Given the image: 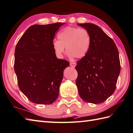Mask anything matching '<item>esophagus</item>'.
Segmentation results:
<instances>
[{"instance_id": "34e87169", "label": "esophagus", "mask_w": 133, "mask_h": 133, "mask_svg": "<svg viewBox=\"0 0 133 133\" xmlns=\"http://www.w3.org/2000/svg\"><path fill=\"white\" fill-rule=\"evenodd\" d=\"M70 66H71L72 67H75V66H76V63H70Z\"/></svg>"}]
</instances>
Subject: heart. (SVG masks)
I'll list each match as a JSON object with an SVG mask.
<instances>
[{
  "label": "heart",
  "mask_w": 133,
  "mask_h": 133,
  "mask_svg": "<svg viewBox=\"0 0 133 133\" xmlns=\"http://www.w3.org/2000/svg\"><path fill=\"white\" fill-rule=\"evenodd\" d=\"M59 40L52 43L54 50L57 56L63 57L66 47L71 58H83L87 55L90 46V34L85 29L67 26L58 35Z\"/></svg>",
  "instance_id": "1"
}]
</instances>
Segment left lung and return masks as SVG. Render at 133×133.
<instances>
[{"mask_svg": "<svg viewBox=\"0 0 133 133\" xmlns=\"http://www.w3.org/2000/svg\"><path fill=\"white\" fill-rule=\"evenodd\" d=\"M90 36L89 51L77 62L76 85L83 100L93 104L103 103L113 94L121 71L119 52L112 39L90 23H78Z\"/></svg>", "mask_w": 133, "mask_h": 133, "instance_id": "obj_1", "label": "left lung"}]
</instances>
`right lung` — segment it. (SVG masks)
<instances>
[{
  "label": "right lung",
  "instance_id": "1",
  "mask_svg": "<svg viewBox=\"0 0 133 133\" xmlns=\"http://www.w3.org/2000/svg\"><path fill=\"white\" fill-rule=\"evenodd\" d=\"M63 24L31 26L17 44L14 67L18 87L33 103L51 104L59 96L64 70L70 63L56 58L52 43Z\"/></svg>",
  "mask_w": 133,
  "mask_h": 133
}]
</instances>
